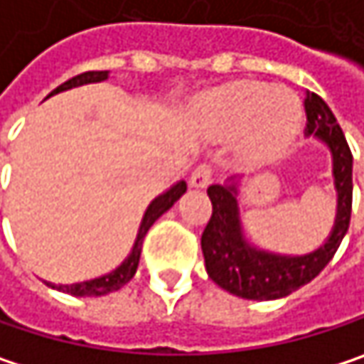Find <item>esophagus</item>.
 Instances as JSON below:
<instances>
[{
  "label": "esophagus",
  "instance_id": "1",
  "mask_svg": "<svg viewBox=\"0 0 364 364\" xmlns=\"http://www.w3.org/2000/svg\"><path fill=\"white\" fill-rule=\"evenodd\" d=\"M210 181H213V168H210V164L196 166L193 173H191V179H189V183L193 187H206Z\"/></svg>",
  "mask_w": 364,
  "mask_h": 364
}]
</instances>
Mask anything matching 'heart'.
Listing matches in <instances>:
<instances>
[{
	"instance_id": "b5f03b06",
	"label": "heart",
	"mask_w": 364,
	"mask_h": 364,
	"mask_svg": "<svg viewBox=\"0 0 364 364\" xmlns=\"http://www.w3.org/2000/svg\"><path fill=\"white\" fill-rule=\"evenodd\" d=\"M202 120L216 135H237V151L246 160H267L298 135L302 104L285 87L237 81L206 97Z\"/></svg>"
}]
</instances>
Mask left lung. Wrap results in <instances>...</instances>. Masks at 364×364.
I'll return each mask as SVG.
<instances>
[{
  "label": "left lung",
  "instance_id": "1",
  "mask_svg": "<svg viewBox=\"0 0 364 364\" xmlns=\"http://www.w3.org/2000/svg\"><path fill=\"white\" fill-rule=\"evenodd\" d=\"M306 135L327 144L333 156V179L338 189V216L329 240L304 256H279L254 248L244 240L237 185H210L213 216L202 233V252L208 277L233 296L248 300H277L313 281L338 252L352 213V151L329 106L306 91Z\"/></svg>",
  "mask_w": 364,
  "mask_h": 364
}]
</instances>
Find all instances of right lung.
I'll return each mask as SVG.
<instances>
[{
  "instance_id": "obj_1",
  "label": "right lung",
  "mask_w": 364,
  "mask_h": 364,
  "mask_svg": "<svg viewBox=\"0 0 364 364\" xmlns=\"http://www.w3.org/2000/svg\"><path fill=\"white\" fill-rule=\"evenodd\" d=\"M106 79H108V70H89V73L77 75V77L68 79L66 83L55 87L50 95L60 93V91H66V89H73V87H79V85L100 83V81H106ZM50 95H48V97H50ZM185 191H187V185H185V181H179L177 185H173L166 193L158 196V198L149 204L146 215H144V220H141V227H139L135 246L131 250V254L127 256V260H124L118 269H114L112 273L102 275V277H97V279L70 283V285H53V283H48V285H51V287L58 289V291H66V294H73V296H104V294H110V291L120 289L124 283H129V281L133 279V275H135V271H137L139 256H141V244H144V237H146L148 229L160 218V216L164 215L179 198H181Z\"/></svg>"
}]
</instances>
